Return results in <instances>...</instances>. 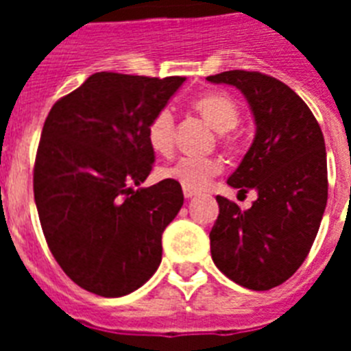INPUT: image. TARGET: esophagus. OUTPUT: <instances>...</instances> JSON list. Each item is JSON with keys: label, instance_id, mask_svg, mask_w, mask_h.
Wrapping results in <instances>:
<instances>
[{"label": "esophagus", "instance_id": "34e87169", "mask_svg": "<svg viewBox=\"0 0 351 351\" xmlns=\"http://www.w3.org/2000/svg\"><path fill=\"white\" fill-rule=\"evenodd\" d=\"M197 195V191H193V189H184V197L186 198H193Z\"/></svg>", "mask_w": 351, "mask_h": 351}]
</instances>
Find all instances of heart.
I'll use <instances>...</instances> for the list:
<instances>
[{"label": "heart", "instance_id": "1", "mask_svg": "<svg viewBox=\"0 0 351 351\" xmlns=\"http://www.w3.org/2000/svg\"><path fill=\"white\" fill-rule=\"evenodd\" d=\"M193 107L219 132H228L237 127L240 111L237 101L224 93H209L193 101ZM175 140V117L169 109H162L147 125V142L153 151L167 154ZM220 171V164L208 156H180L173 164L160 167V178L180 184L184 189L198 191L211 182Z\"/></svg>", "mask_w": 351, "mask_h": 351}]
</instances>
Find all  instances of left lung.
Instances as JSON below:
<instances>
[{
  "label": "left lung",
  "mask_w": 351,
  "mask_h": 351,
  "mask_svg": "<svg viewBox=\"0 0 351 351\" xmlns=\"http://www.w3.org/2000/svg\"><path fill=\"white\" fill-rule=\"evenodd\" d=\"M211 84L233 85L255 118V138L228 184L256 191L250 209L217 197L209 233L220 271L247 289L266 291L288 280L310 253L328 200L324 136L295 90L262 73L226 71Z\"/></svg>",
  "instance_id": "8db88e82"
}]
</instances>
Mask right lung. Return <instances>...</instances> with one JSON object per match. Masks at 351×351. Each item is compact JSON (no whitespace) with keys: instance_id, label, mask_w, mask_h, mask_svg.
<instances>
[{"instance_id":"1","label":"right lung","mask_w":351,"mask_h":351,"mask_svg":"<svg viewBox=\"0 0 351 351\" xmlns=\"http://www.w3.org/2000/svg\"><path fill=\"white\" fill-rule=\"evenodd\" d=\"M184 82L96 73L47 117L34 202L56 262L90 293L123 297L158 269L184 193L173 180L142 187L154 162L147 125Z\"/></svg>"}]
</instances>
